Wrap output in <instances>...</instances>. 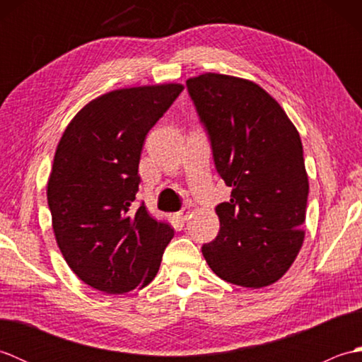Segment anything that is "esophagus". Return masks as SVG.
Instances as JSON below:
<instances>
[{
  "mask_svg": "<svg viewBox=\"0 0 362 362\" xmlns=\"http://www.w3.org/2000/svg\"><path fill=\"white\" fill-rule=\"evenodd\" d=\"M191 209L189 206H183V209L179 211V214H177V216H179V219L182 221V222H185V221H188V218L191 216Z\"/></svg>",
  "mask_w": 362,
  "mask_h": 362,
  "instance_id": "1",
  "label": "esophagus"
}]
</instances>
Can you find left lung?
Returning a JSON list of instances; mask_svg holds the SVG:
<instances>
[{
	"label": "left lung",
	"instance_id": "obj_1",
	"mask_svg": "<svg viewBox=\"0 0 362 362\" xmlns=\"http://www.w3.org/2000/svg\"><path fill=\"white\" fill-rule=\"evenodd\" d=\"M209 130L214 165L230 202L216 206L221 230L204 244L206 264L243 288L280 280L305 240L308 174L303 146L281 105L258 83L205 73L187 81Z\"/></svg>",
	"mask_w": 362,
	"mask_h": 362
}]
</instances>
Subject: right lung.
Segmentation results:
<instances>
[{
    "label": "right lung",
    "instance_id": "add662e5",
    "mask_svg": "<svg viewBox=\"0 0 362 362\" xmlns=\"http://www.w3.org/2000/svg\"><path fill=\"white\" fill-rule=\"evenodd\" d=\"M182 83L113 90L76 113L57 144L48 205L60 252L79 279L124 294L156 279L174 228L132 202L144 138Z\"/></svg>",
    "mask_w": 362,
    "mask_h": 362
}]
</instances>
